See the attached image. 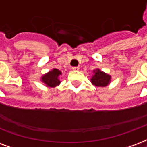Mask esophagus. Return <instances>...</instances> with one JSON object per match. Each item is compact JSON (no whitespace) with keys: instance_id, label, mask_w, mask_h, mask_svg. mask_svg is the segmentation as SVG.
I'll list each match as a JSON object with an SVG mask.
<instances>
[{"instance_id":"obj_1","label":"esophagus","mask_w":147,"mask_h":147,"mask_svg":"<svg viewBox=\"0 0 147 147\" xmlns=\"http://www.w3.org/2000/svg\"><path fill=\"white\" fill-rule=\"evenodd\" d=\"M71 69H72L73 71H79V67H72V68H71Z\"/></svg>"}]
</instances>
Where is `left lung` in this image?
<instances>
[{
    "mask_svg": "<svg viewBox=\"0 0 147 147\" xmlns=\"http://www.w3.org/2000/svg\"><path fill=\"white\" fill-rule=\"evenodd\" d=\"M93 73L94 75L91 78V82L96 86L104 87L107 86L111 82V76L108 74L104 73V71H102L98 68L93 71Z\"/></svg>",
    "mask_w": 147,
    "mask_h": 147,
    "instance_id": "obj_1",
    "label": "left lung"
}]
</instances>
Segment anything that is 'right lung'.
I'll use <instances>...</instances> for the list:
<instances>
[{"mask_svg":"<svg viewBox=\"0 0 147 147\" xmlns=\"http://www.w3.org/2000/svg\"><path fill=\"white\" fill-rule=\"evenodd\" d=\"M61 75V71L57 68H54L53 70L50 71L48 73L43 75L41 77L42 82L46 84L49 87H55L61 83L59 80V76Z\"/></svg>","mask_w":147,"mask_h":147,"instance_id":"obj_1","label":"right lung"}]
</instances>
